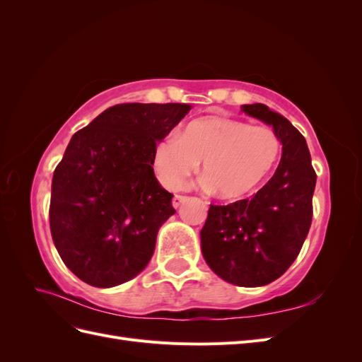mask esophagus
I'll use <instances>...</instances> for the list:
<instances>
[{"mask_svg":"<svg viewBox=\"0 0 362 362\" xmlns=\"http://www.w3.org/2000/svg\"><path fill=\"white\" fill-rule=\"evenodd\" d=\"M187 196H182V194H177V196H175V198H173V201H172V205L175 206V208H180L184 202H187Z\"/></svg>","mask_w":362,"mask_h":362,"instance_id":"1","label":"esophagus"}]
</instances>
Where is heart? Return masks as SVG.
<instances>
[{
	"instance_id": "heart-1",
	"label": "heart",
	"mask_w": 362,
	"mask_h": 362,
	"mask_svg": "<svg viewBox=\"0 0 362 362\" xmlns=\"http://www.w3.org/2000/svg\"><path fill=\"white\" fill-rule=\"evenodd\" d=\"M279 157L281 140L273 129L233 117L202 116L158 141L152 168L164 187L177 190L202 161L205 189L223 201H242L266 184Z\"/></svg>"
}]
</instances>
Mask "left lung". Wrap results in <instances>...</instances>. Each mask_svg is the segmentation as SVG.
I'll return each instance as SVG.
<instances>
[{
	"instance_id": "8db88e82",
	"label": "left lung",
	"mask_w": 362,
	"mask_h": 362,
	"mask_svg": "<svg viewBox=\"0 0 362 362\" xmlns=\"http://www.w3.org/2000/svg\"><path fill=\"white\" fill-rule=\"evenodd\" d=\"M242 112L273 128L282 145L275 175L252 199L210 205L201 229V250L218 278L240 287H261L293 264L313 218L315 172L305 137L288 119L264 104Z\"/></svg>"
}]
</instances>
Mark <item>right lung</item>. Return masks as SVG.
I'll return each instance as SVG.
<instances>
[{
	"instance_id": "1",
	"label": "right lung",
	"mask_w": 362,
	"mask_h": 362,
	"mask_svg": "<svg viewBox=\"0 0 362 362\" xmlns=\"http://www.w3.org/2000/svg\"><path fill=\"white\" fill-rule=\"evenodd\" d=\"M190 108L119 104L72 136L54 170L49 228L64 264L89 286L116 287L148 266L160 226L175 214L152 157Z\"/></svg>"
}]
</instances>
